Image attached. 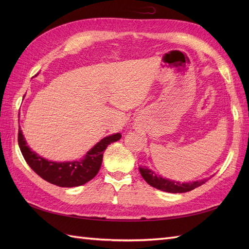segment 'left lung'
Instances as JSON below:
<instances>
[{
    "label": "left lung",
    "mask_w": 249,
    "mask_h": 249,
    "mask_svg": "<svg viewBox=\"0 0 249 249\" xmlns=\"http://www.w3.org/2000/svg\"><path fill=\"white\" fill-rule=\"evenodd\" d=\"M139 171L141 173L142 178L145 179V182L154 188H157L161 191L170 192V193H185L188 191H191L195 188L201 186L207 182V179L196 180V182H190V183H182L175 182L168 178H163L161 177H158L154 171L148 169L147 167H139Z\"/></svg>",
    "instance_id": "8db88e82"
}]
</instances>
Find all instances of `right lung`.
Returning a JSON list of instances; mask_svg holds the SVG:
<instances>
[{
    "label": "right lung",
    "instance_id": "add662e5",
    "mask_svg": "<svg viewBox=\"0 0 249 249\" xmlns=\"http://www.w3.org/2000/svg\"><path fill=\"white\" fill-rule=\"evenodd\" d=\"M120 138L122 135L119 133L105 137L89 150L84 159L72 162H53L43 159L27 145L19 129L18 141L26 162L37 175L53 185L71 188L84 185L92 179L101 168L105 149Z\"/></svg>",
    "mask_w": 249,
    "mask_h": 249
}]
</instances>
